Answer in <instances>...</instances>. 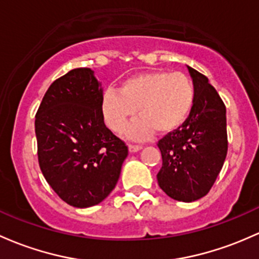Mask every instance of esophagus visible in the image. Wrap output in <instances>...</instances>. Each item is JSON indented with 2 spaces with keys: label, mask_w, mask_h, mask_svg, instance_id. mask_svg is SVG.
<instances>
[{
  "label": "esophagus",
  "mask_w": 259,
  "mask_h": 259,
  "mask_svg": "<svg viewBox=\"0 0 259 259\" xmlns=\"http://www.w3.org/2000/svg\"><path fill=\"white\" fill-rule=\"evenodd\" d=\"M141 148H143L141 145H129V151L130 152H137L139 150H141Z\"/></svg>",
  "instance_id": "1"
}]
</instances>
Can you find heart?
Masks as SVG:
<instances>
[{"instance_id":"obj_1","label":"heart","mask_w":259,"mask_h":259,"mask_svg":"<svg viewBox=\"0 0 259 259\" xmlns=\"http://www.w3.org/2000/svg\"><path fill=\"white\" fill-rule=\"evenodd\" d=\"M195 87L187 75L166 70L140 73L121 83L119 91L108 89L102 98V114L109 129L122 134L129 122V137L143 140L152 133L170 134L178 130L191 113Z\"/></svg>"}]
</instances>
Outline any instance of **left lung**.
Masks as SVG:
<instances>
[{
  "instance_id": "8db88e82",
  "label": "left lung",
  "mask_w": 259,
  "mask_h": 259,
  "mask_svg": "<svg viewBox=\"0 0 259 259\" xmlns=\"http://www.w3.org/2000/svg\"><path fill=\"white\" fill-rule=\"evenodd\" d=\"M195 103L186 121L157 146L162 166L157 182L168 197L192 202L208 194L227 155L226 107L207 77L189 67Z\"/></svg>"
}]
</instances>
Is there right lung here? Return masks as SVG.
<instances>
[{"mask_svg": "<svg viewBox=\"0 0 259 259\" xmlns=\"http://www.w3.org/2000/svg\"><path fill=\"white\" fill-rule=\"evenodd\" d=\"M103 88L91 68L72 69L51 84L36 114L38 162L68 205H98L115 187L127 146L105 126Z\"/></svg>", "mask_w": 259, "mask_h": 259, "instance_id": "1", "label": "right lung"}]
</instances>
